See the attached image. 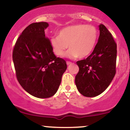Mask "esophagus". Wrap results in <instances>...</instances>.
<instances>
[{
	"label": "esophagus",
	"mask_w": 130,
	"mask_h": 130,
	"mask_svg": "<svg viewBox=\"0 0 130 130\" xmlns=\"http://www.w3.org/2000/svg\"><path fill=\"white\" fill-rule=\"evenodd\" d=\"M72 63V62H70V61H67V65H71V64Z\"/></svg>",
	"instance_id": "1"
}]
</instances>
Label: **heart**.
I'll list each match as a JSON object with an SVG mask.
<instances>
[{
  "label": "heart",
  "instance_id": "obj_1",
  "mask_svg": "<svg viewBox=\"0 0 130 130\" xmlns=\"http://www.w3.org/2000/svg\"><path fill=\"white\" fill-rule=\"evenodd\" d=\"M97 39L98 31L95 27L79 24L61 30L59 37L51 38V44L57 56H63L68 46V57L83 59L93 52Z\"/></svg>",
  "mask_w": 130,
  "mask_h": 130
}]
</instances>
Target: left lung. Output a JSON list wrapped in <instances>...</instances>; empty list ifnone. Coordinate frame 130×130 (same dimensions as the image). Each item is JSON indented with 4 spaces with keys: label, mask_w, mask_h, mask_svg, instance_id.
Here are the masks:
<instances>
[{
    "label": "left lung",
    "mask_w": 130,
    "mask_h": 130,
    "mask_svg": "<svg viewBox=\"0 0 130 130\" xmlns=\"http://www.w3.org/2000/svg\"><path fill=\"white\" fill-rule=\"evenodd\" d=\"M100 36L93 52L86 59L76 62L75 77L77 90L86 97H94L109 86L116 73L117 44L103 24L99 26Z\"/></svg>",
    "instance_id": "1"
}]
</instances>
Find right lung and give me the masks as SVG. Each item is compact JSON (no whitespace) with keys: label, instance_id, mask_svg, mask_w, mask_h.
<instances>
[{"label":"right lung","instance_id":"obj_1","mask_svg":"<svg viewBox=\"0 0 130 130\" xmlns=\"http://www.w3.org/2000/svg\"><path fill=\"white\" fill-rule=\"evenodd\" d=\"M46 22L28 26L13 50V60L19 83L26 92L40 98L53 96L67 68L66 61L57 57L51 41L45 36Z\"/></svg>","mask_w":130,"mask_h":130}]
</instances>
